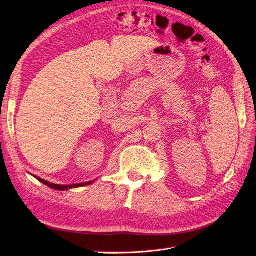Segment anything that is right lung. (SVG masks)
Instances as JSON below:
<instances>
[{
	"label": "right lung",
	"mask_w": 256,
	"mask_h": 256,
	"mask_svg": "<svg viewBox=\"0 0 256 256\" xmlns=\"http://www.w3.org/2000/svg\"><path fill=\"white\" fill-rule=\"evenodd\" d=\"M34 177L36 178V180H40V182H42L44 184L48 186V187H50V188H52V189H56V190H60V191H65V190H68V189H70V188L83 187V186H88V184H90L92 182H95V180H92V182H84V184H51V182H47V180H42V178L37 177V176H34Z\"/></svg>",
	"instance_id": "obj_1"
}]
</instances>
